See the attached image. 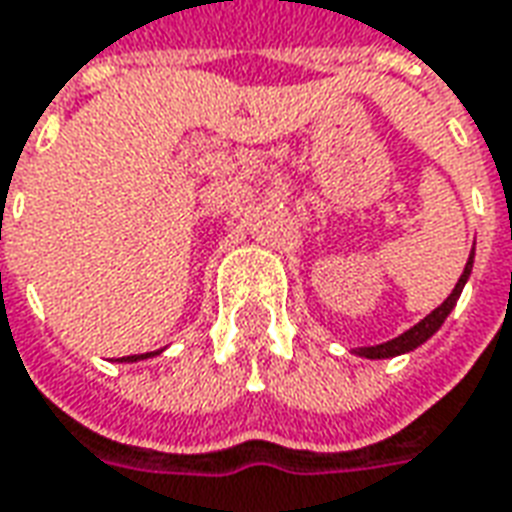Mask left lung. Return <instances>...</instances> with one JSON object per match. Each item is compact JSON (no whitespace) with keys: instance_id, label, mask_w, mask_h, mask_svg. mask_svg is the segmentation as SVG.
Wrapping results in <instances>:
<instances>
[{"instance_id":"obj_1","label":"left lung","mask_w":512,"mask_h":512,"mask_svg":"<svg viewBox=\"0 0 512 512\" xmlns=\"http://www.w3.org/2000/svg\"><path fill=\"white\" fill-rule=\"evenodd\" d=\"M471 264H474V250L469 253V262H466V267H463V275L458 278V284H455V289H452V295H449L447 300L436 308V311H430L419 325H413L411 331H405L402 336H397V339H391V342L375 344V347H358L355 353L364 355V358H391V355L411 353V350H416L419 344L427 342V339H430V336L444 325V320L449 317V311H452L455 303H458L460 292H463V286H466V281H469Z\"/></svg>"}]
</instances>
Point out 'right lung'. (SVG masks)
<instances>
[{"label": "right lung", "mask_w": 512, "mask_h": 512, "mask_svg": "<svg viewBox=\"0 0 512 512\" xmlns=\"http://www.w3.org/2000/svg\"><path fill=\"white\" fill-rule=\"evenodd\" d=\"M151 355H157V353H146V355H126V358H121V361H140V358H151Z\"/></svg>", "instance_id": "obj_1"}]
</instances>
